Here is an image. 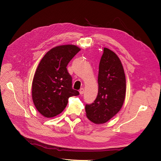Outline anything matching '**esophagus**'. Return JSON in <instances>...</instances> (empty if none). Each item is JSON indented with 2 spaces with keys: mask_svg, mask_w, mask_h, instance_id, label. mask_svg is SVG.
<instances>
[{
  "mask_svg": "<svg viewBox=\"0 0 161 161\" xmlns=\"http://www.w3.org/2000/svg\"><path fill=\"white\" fill-rule=\"evenodd\" d=\"M84 93V89L83 88H81L80 89V95H83Z\"/></svg>",
  "mask_w": 161,
  "mask_h": 161,
  "instance_id": "obj_1",
  "label": "esophagus"
}]
</instances>
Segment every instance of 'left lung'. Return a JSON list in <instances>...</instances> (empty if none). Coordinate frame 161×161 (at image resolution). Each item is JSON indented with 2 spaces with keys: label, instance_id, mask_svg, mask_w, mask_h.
Segmentation results:
<instances>
[{
  "label": "left lung",
  "instance_id": "1",
  "mask_svg": "<svg viewBox=\"0 0 161 161\" xmlns=\"http://www.w3.org/2000/svg\"><path fill=\"white\" fill-rule=\"evenodd\" d=\"M98 92L97 98L86 105L88 119L103 124L119 112L125 98L126 79L119 57L112 50L104 48L99 64Z\"/></svg>",
  "mask_w": 161,
  "mask_h": 161
}]
</instances>
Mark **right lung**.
I'll return each mask as SVG.
<instances>
[{"label": "right lung", "mask_w": 161, "mask_h": 161, "mask_svg": "<svg viewBox=\"0 0 161 161\" xmlns=\"http://www.w3.org/2000/svg\"><path fill=\"white\" fill-rule=\"evenodd\" d=\"M80 51L75 45L58 46L50 49L40 61L32 81V98L43 116L51 118L61 114L69 97L80 95L72 89V79L66 69Z\"/></svg>", "instance_id": "add662e5"}]
</instances>
